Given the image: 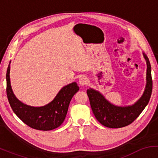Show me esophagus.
Returning <instances> with one entry per match:
<instances>
[{"label":"esophagus","instance_id":"esophagus-1","mask_svg":"<svg viewBox=\"0 0 158 158\" xmlns=\"http://www.w3.org/2000/svg\"><path fill=\"white\" fill-rule=\"evenodd\" d=\"M88 82V79H87V78L85 77H81L80 79H79V85H81V86H83V85H85L86 83Z\"/></svg>","mask_w":158,"mask_h":158}]
</instances>
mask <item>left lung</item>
Instances as JSON below:
<instances>
[{
  "label": "left lung",
  "instance_id": "8db88e82",
  "mask_svg": "<svg viewBox=\"0 0 158 158\" xmlns=\"http://www.w3.org/2000/svg\"><path fill=\"white\" fill-rule=\"evenodd\" d=\"M143 55L147 64L146 85L143 96L134 105L125 107L114 106L108 102L104 96L97 90L92 88L87 90V94L89 97L90 104L94 116L104 126L118 128L128 126L138 117L149 102L152 92L151 64L147 56L144 52H143Z\"/></svg>",
  "mask_w": 158,
  "mask_h": 158
}]
</instances>
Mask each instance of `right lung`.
Wrapping results in <instances>:
<instances>
[{
	"label": "right lung",
	"mask_w": 158,
	"mask_h": 158,
	"mask_svg": "<svg viewBox=\"0 0 158 158\" xmlns=\"http://www.w3.org/2000/svg\"><path fill=\"white\" fill-rule=\"evenodd\" d=\"M10 63L6 71V94L11 108L20 119L34 129L50 131L60 126L68 113L69 104L79 88L77 82L63 87L53 100L41 107L23 104L15 97L10 85Z\"/></svg>",
	"instance_id": "add662e5"
}]
</instances>
